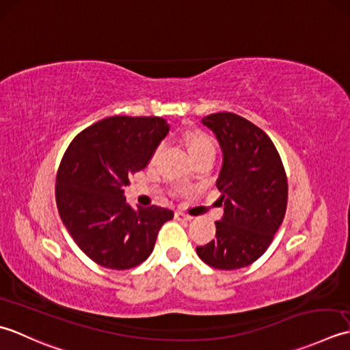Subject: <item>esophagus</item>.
Segmentation results:
<instances>
[{
  "instance_id": "esophagus-1",
  "label": "esophagus",
  "mask_w": 350,
  "mask_h": 350,
  "mask_svg": "<svg viewBox=\"0 0 350 350\" xmlns=\"http://www.w3.org/2000/svg\"><path fill=\"white\" fill-rule=\"evenodd\" d=\"M175 217H176L178 220H191V219H193V216L185 215V213H183V211H176V213H175Z\"/></svg>"
}]
</instances>
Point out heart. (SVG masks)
<instances>
[{"mask_svg": "<svg viewBox=\"0 0 350 350\" xmlns=\"http://www.w3.org/2000/svg\"><path fill=\"white\" fill-rule=\"evenodd\" d=\"M183 142L185 148L189 149L191 157H196L204 152L215 154V140H213L211 135H208L205 131H201V130L185 131L183 134ZM160 151H161V145L154 149V152L151 155V161L157 160V157L160 155Z\"/></svg>", "mask_w": 350, "mask_h": 350, "instance_id": "heart-1", "label": "heart"}]
</instances>
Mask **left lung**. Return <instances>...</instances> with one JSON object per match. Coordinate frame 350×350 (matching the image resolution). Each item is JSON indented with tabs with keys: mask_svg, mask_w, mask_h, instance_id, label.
<instances>
[{
	"mask_svg": "<svg viewBox=\"0 0 350 350\" xmlns=\"http://www.w3.org/2000/svg\"><path fill=\"white\" fill-rule=\"evenodd\" d=\"M202 124L216 134L224 151L216 185L225 208L216 222V239L196 252L215 269L246 267L267 251L282 224L287 175L273 142L247 119L220 111L202 118Z\"/></svg>",
	"mask_w": 350,
	"mask_h": 350,
	"instance_id": "1",
	"label": "left lung"
}]
</instances>
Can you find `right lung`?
<instances>
[{
    "label": "right lung",
    "mask_w": 350,
    "mask_h": 350,
    "mask_svg": "<svg viewBox=\"0 0 350 350\" xmlns=\"http://www.w3.org/2000/svg\"><path fill=\"white\" fill-rule=\"evenodd\" d=\"M169 125L163 118L111 116L78 133L55 176V202L77 246L96 265L125 270L151 255L157 234L174 211L133 208L125 185L145 169Z\"/></svg>",
    "instance_id": "right-lung-1"
}]
</instances>
